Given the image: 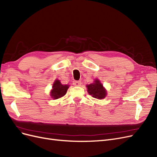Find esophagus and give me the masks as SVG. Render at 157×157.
Listing matches in <instances>:
<instances>
[{"instance_id": "obj_1", "label": "esophagus", "mask_w": 157, "mask_h": 157, "mask_svg": "<svg viewBox=\"0 0 157 157\" xmlns=\"http://www.w3.org/2000/svg\"><path fill=\"white\" fill-rule=\"evenodd\" d=\"M73 85L75 86H80L81 85V82L80 81H73Z\"/></svg>"}]
</instances>
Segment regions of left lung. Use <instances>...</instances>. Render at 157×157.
<instances>
[{"mask_svg":"<svg viewBox=\"0 0 157 157\" xmlns=\"http://www.w3.org/2000/svg\"><path fill=\"white\" fill-rule=\"evenodd\" d=\"M86 87L88 88V94L91 95L93 98L99 99L105 98L107 91L98 79L95 80L94 83L88 84Z\"/></svg>","mask_w":157,"mask_h":157,"instance_id":"left-lung-1","label":"left lung"}]
</instances>
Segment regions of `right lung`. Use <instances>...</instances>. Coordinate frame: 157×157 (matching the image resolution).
<instances>
[{
	"mask_svg": "<svg viewBox=\"0 0 157 157\" xmlns=\"http://www.w3.org/2000/svg\"><path fill=\"white\" fill-rule=\"evenodd\" d=\"M69 87V85H63L60 82L59 80H56L53 84L52 90H51L50 92L51 97L54 99H57L63 97V96H65L66 92H67Z\"/></svg>",
	"mask_w": 157,
	"mask_h": 157,
	"instance_id": "1",
	"label": "right lung"
}]
</instances>
